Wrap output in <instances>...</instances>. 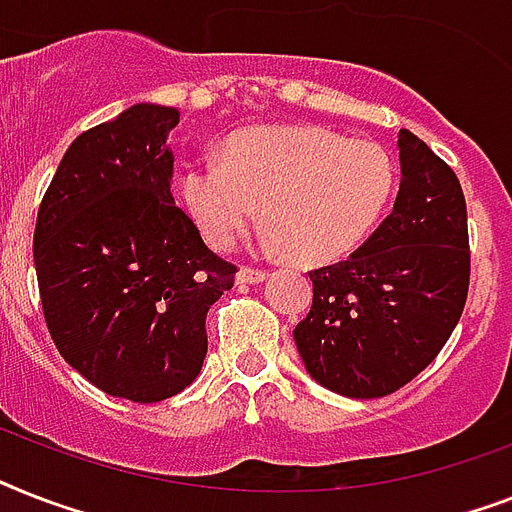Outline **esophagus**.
<instances>
[{"label":"esophagus","mask_w":512,"mask_h":512,"mask_svg":"<svg viewBox=\"0 0 512 512\" xmlns=\"http://www.w3.org/2000/svg\"><path fill=\"white\" fill-rule=\"evenodd\" d=\"M265 279H268V273L260 271V268H252V265H241L239 273H236L239 284H260Z\"/></svg>","instance_id":"obj_1"}]
</instances>
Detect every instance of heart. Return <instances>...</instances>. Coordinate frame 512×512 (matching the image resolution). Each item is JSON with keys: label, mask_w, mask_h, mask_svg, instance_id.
Returning a JSON list of instances; mask_svg holds the SVG:
<instances>
[{"label": "heart", "mask_w": 512, "mask_h": 512, "mask_svg": "<svg viewBox=\"0 0 512 512\" xmlns=\"http://www.w3.org/2000/svg\"><path fill=\"white\" fill-rule=\"evenodd\" d=\"M183 199L212 247H231L263 205L268 241L303 263L350 255L374 231L396 188V162L374 140L321 127H252L225 156L183 172Z\"/></svg>", "instance_id": "obj_1"}]
</instances>
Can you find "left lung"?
<instances>
[{
	"label": "left lung",
	"mask_w": 512,
	"mask_h": 512,
	"mask_svg": "<svg viewBox=\"0 0 512 512\" xmlns=\"http://www.w3.org/2000/svg\"><path fill=\"white\" fill-rule=\"evenodd\" d=\"M401 188L369 239L311 271L313 305L295 327L305 369L348 398L412 382L462 316L470 287L465 193L449 164L401 130Z\"/></svg>",
	"instance_id": "1"
}]
</instances>
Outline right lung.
Here are the masks:
<instances>
[{
  "label": "right lung",
  "instance_id": "add662e5",
  "mask_svg": "<svg viewBox=\"0 0 512 512\" xmlns=\"http://www.w3.org/2000/svg\"><path fill=\"white\" fill-rule=\"evenodd\" d=\"M175 108L138 103L68 146L34 228L44 324L60 356L114 398L156 404L196 380L207 313L236 265L172 199Z\"/></svg>",
  "mask_w": 512,
  "mask_h": 512
}]
</instances>
